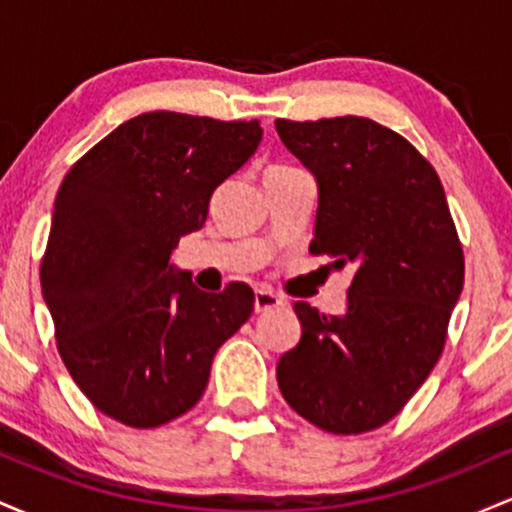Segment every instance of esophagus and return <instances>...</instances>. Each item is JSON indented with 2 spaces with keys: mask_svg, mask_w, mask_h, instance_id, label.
Listing matches in <instances>:
<instances>
[{
  "mask_svg": "<svg viewBox=\"0 0 512 512\" xmlns=\"http://www.w3.org/2000/svg\"><path fill=\"white\" fill-rule=\"evenodd\" d=\"M279 305H284V298L276 296L274 291H269V289L255 291V313H267V310L279 308Z\"/></svg>",
  "mask_w": 512,
  "mask_h": 512,
  "instance_id": "obj_1",
  "label": "esophagus"
}]
</instances>
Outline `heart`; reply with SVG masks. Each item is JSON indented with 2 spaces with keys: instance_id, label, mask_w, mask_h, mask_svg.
<instances>
[{
  "instance_id": "heart-1",
  "label": "heart",
  "mask_w": 512,
  "mask_h": 512,
  "mask_svg": "<svg viewBox=\"0 0 512 512\" xmlns=\"http://www.w3.org/2000/svg\"><path fill=\"white\" fill-rule=\"evenodd\" d=\"M272 168H286V166H272Z\"/></svg>"
}]
</instances>
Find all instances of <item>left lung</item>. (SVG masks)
<instances>
[{"label": "left lung", "instance_id": "left-lung-1", "mask_svg": "<svg viewBox=\"0 0 512 512\" xmlns=\"http://www.w3.org/2000/svg\"><path fill=\"white\" fill-rule=\"evenodd\" d=\"M274 125L320 187L310 252L354 267L346 315L296 303L301 342L276 380L310 424L356 436L395 419L443 354L462 243L436 168L395 129L356 115Z\"/></svg>", "mask_w": 512, "mask_h": 512}]
</instances>
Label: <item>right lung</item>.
Returning a JSON list of instances; mask_svg holds the SVG:
<instances>
[{
    "label": "right lung",
    "instance_id": "add662e5",
    "mask_svg": "<svg viewBox=\"0 0 512 512\" xmlns=\"http://www.w3.org/2000/svg\"><path fill=\"white\" fill-rule=\"evenodd\" d=\"M260 139V120L156 110L122 122L64 175L40 286L64 366L110 419L156 428L190 411L219 346L255 308L243 281L204 293L168 260Z\"/></svg>",
    "mask_w": 512,
    "mask_h": 512
}]
</instances>
